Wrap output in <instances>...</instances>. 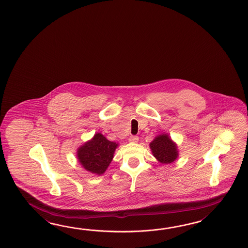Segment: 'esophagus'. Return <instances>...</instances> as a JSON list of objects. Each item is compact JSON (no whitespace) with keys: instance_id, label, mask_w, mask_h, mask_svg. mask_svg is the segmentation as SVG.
<instances>
[{"instance_id":"esophagus-1","label":"esophagus","mask_w":248,"mask_h":248,"mask_svg":"<svg viewBox=\"0 0 248 248\" xmlns=\"http://www.w3.org/2000/svg\"><path fill=\"white\" fill-rule=\"evenodd\" d=\"M138 140H139V138L137 136H131L128 138V141L130 142H137Z\"/></svg>"}]
</instances>
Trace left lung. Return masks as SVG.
I'll list each match as a JSON object with an SVG mask.
<instances>
[{
    "instance_id": "left-lung-1",
    "label": "left lung",
    "mask_w": 248,
    "mask_h": 248,
    "mask_svg": "<svg viewBox=\"0 0 248 248\" xmlns=\"http://www.w3.org/2000/svg\"><path fill=\"white\" fill-rule=\"evenodd\" d=\"M150 148L153 156L160 163H172L178 157L177 146L167 134H161L155 137L153 142L150 143Z\"/></svg>"
}]
</instances>
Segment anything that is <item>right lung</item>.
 I'll use <instances>...</instances> for the list:
<instances>
[{
    "mask_svg": "<svg viewBox=\"0 0 248 248\" xmlns=\"http://www.w3.org/2000/svg\"><path fill=\"white\" fill-rule=\"evenodd\" d=\"M118 143L106 139L100 133L85 142L77 151V158L87 171L93 174H104L111 163Z\"/></svg>",
    "mask_w": 248,
    "mask_h": 248,
    "instance_id": "add662e5",
    "label": "right lung"
}]
</instances>
